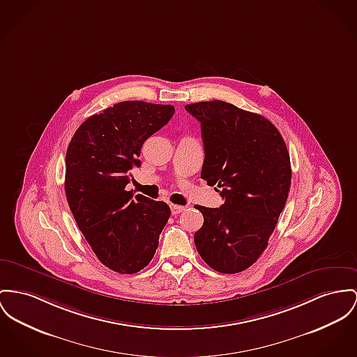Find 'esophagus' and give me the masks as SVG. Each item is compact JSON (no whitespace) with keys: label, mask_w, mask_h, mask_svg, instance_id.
<instances>
[{"label":"esophagus","mask_w":357,"mask_h":357,"mask_svg":"<svg viewBox=\"0 0 357 357\" xmlns=\"http://www.w3.org/2000/svg\"><path fill=\"white\" fill-rule=\"evenodd\" d=\"M185 208H187V207H184V206H177V204H172V206H170V210H172V214L173 215L180 214V213H183Z\"/></svg>","instance_id":"34e87169"}]
</instances>
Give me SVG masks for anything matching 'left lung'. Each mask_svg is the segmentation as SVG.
I'll use <instances>...</instances> for the list:
<instances>
[{"label": "left lung", "instance_id": "obj_1", "mask_svg": "<svg viewBox=\"0 0 357 357\" xmlns=\"http://www.w3.org/2000/svg\"><path fill=\"white\" fill-rule=\"evenodd\" d=\"M200 121V177L225 203L195 206L204 218L195 233L200 257L220 273H238L268 246L291 187V162L279 130L261 115L214 100L185 105Z\"/></svg>", "mask_w": 357, "mask_h": 357}]
</instances>
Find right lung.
Returning a JSON list of instances; mask_svg holds the SVG:
<instances>
[{
  "instance_id": "right-lung-1",
  "label": "right lung",
  "mask_w": 357,
  "mask_h": 357,
  "mask_svg": "<svg viewBox=\"0 0 357 357\" xmlns=\"http://www.w3.org/2000/svg\"><path fill=\"white\" fill-rule=\"evenodd\" d=\"M174 114L173 105L121 101L85 120L66 151L65 192L97 259L118 273H137L155 255L170 216L165 202L132 197L126 185L144 141Z\"/></svg>"
}]
</instances>
